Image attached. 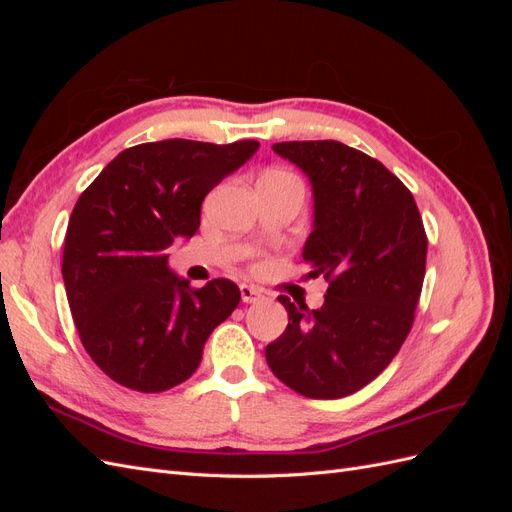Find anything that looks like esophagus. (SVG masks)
Returning a JSON list of instances; mask_svg holds the SVG:
<instances>
[{"label":"esophagus","mask_w":512,"mask_h":512,"mask_svg":"<svg viewBox=\"0 0 512 512\" xmlns=\"http://www.w3.org/2000/svg\"><path fill=\"white\" fill-rule=\"evenodd\" d=\"M241 299H243V303H256V301L262 299V292L254 286L241 284Z\"/></svg>","instance_id":"obj_1"}]
</instances>
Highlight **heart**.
<instances>
[{
  "label": "heart",
  "mask_w": 512,
  "mask_h": 512,
  "mask_svg": "<svg viewBox=\"0 0 512 512\" xmlns=\"http://www.w3.org/2000/svg\"><path fill=\"white\" fill-rule=\"evenodd\" d=\"M265 177H292L290 173H284V170H269Z\"/></svg>",
  "instance_id": "heart-1"
}]
</instances>
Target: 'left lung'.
<instances>
[{
  "mask_svg": "<svg viewBox=\"0 0 512 512\" xmlns=\"http://www.w3.org/2000/svg\"><path fill=\"white\" fill-rule=\"evenodd\" d=\"M314 192L305 277L329 282L324 305L277 297L286 331L265 350L273 374L309 399L352 395L380 376L412 329L427 235L414 196L382 162L337 141L275 143Z\"/></svg>",
  "mask_w": 512,
  "mask_h": 512,
  "instance_id": "left-lung-1",
  "label": "left lung"
}]
</instances>
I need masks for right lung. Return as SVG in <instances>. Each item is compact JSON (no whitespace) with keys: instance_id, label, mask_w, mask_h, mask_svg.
Here are the masks:
<instances>
[{"instance_id":"right-lung-1","label":"right lung","mask_w":512,"mask_h":512,"mask_svg":"<svg viewBox=\"0 0 512 512\" xmlns=\"http://www.w3.org/2000/svg\"><path fill=\"white\" fill-rule=\"evenodd\" d=\"M258 147L185 138L136 145L76 200L61 275L87 354L117 384L162 393L185 382L213 329L235 312V282L192 288L168 269V247L196 235L205 196Z\"/></svg>"}]
</instances>
